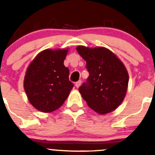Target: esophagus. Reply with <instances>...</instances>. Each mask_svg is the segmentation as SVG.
<instances>
[{
	"mask_svg": "<svg viewBox=\"0 0 155 155\" xmlns=\"http://www.w3.org/2000/svg\"><path fill=\"white\" fill-rule=\"evenodd\" d=\"M81 84V81H77L76 83H75V86H76L77 87H80Z\"/></svg>",
	"mask_w": 155,
	"mask_h": 155,
	"instance_id": "esophagus-1",
	"label": "esophagus"
}]
</instances>
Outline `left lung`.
<instances>
[{
	"mask_svg": "<svg viewBox=\"0 0 155 155\" xmlns=\"http://www.w3.org/2000/svg\"><path fill=\"white\" fill-rule=\"evenodd\" d=\"M89 76L78 88L87 105L99 114L118 107L126 95L129 75L124 64L106 48L78 46Z\"/></svg>",
	"mask_w": 155,
	"mask_h": 155,
	"instance_id": "left-lung-1",
	"label": "left lung"
}]
</instances>
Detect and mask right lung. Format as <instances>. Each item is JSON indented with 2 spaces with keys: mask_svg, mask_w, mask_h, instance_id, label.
<instances>
[{
  "mask_svg": "<svg viewBox=\"0 0 155 155\" xmlns=\"http://www.w3.org/2000/svg\"><path fill=\"white\" fill-rule=\"evenodd\" d=\"M68 50H46L36 56L25 76L24 88L35 109L51 113L64 104L73 88L64 65Z\"/></svg>",
  "mask_w": 155,
  "mask_h": 155,
  "instance_id": "add662e5",
  "label": "right lung"
}]
</instances>
